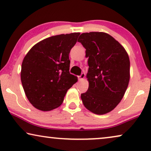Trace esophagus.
I'll list each match as a JSON object with an SVG mask.
<instances>
[{
  "label": "esophagus",
  "instance_id": "obj_1",
  "mask_svg": "<svg viewBox=\"0 0 151 151\" xmlns=\"http://www.w3.org/2000/svg\"><path fill=\"white\" fill-rule=\"evenodd\" d=\"M84 77H85V73H82L81 75H80L78 78H79V80H82V79H84Z\"/></svg>",
  "mask_w": 151,
  "mask_h": 151
}]
</instances>
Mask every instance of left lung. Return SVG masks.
Instances as JSON below:
<instances>
[{"label":"left lung","instance_id":"left-lung-1","mask_svg":"<svg viewBox=\"0 0 151 151\" xmlns=\"http://www.w3.org/2000/svg\"><path fill=\"white\" fill-rule=\"evenodd\" d=\"M78 41L88 58L86 74L89 86L81 94L83 104L98 115L110 112L119 104L128 87L130 60L124 48L104 32L83 33Z\"/></svg>","mask_w":151,"mask_h":151}]
</instances>
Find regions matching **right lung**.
<instances>
[{
    "label": "right lung",
    "instance_id": "right-lung-1",
    "mask_svg": "<svg viewBox=\"0 0 151 151\" xmlns=\"http://www.w3.org/2000/svg\"><path fill=\"white\" fill-rule=\"evenodd\" d=\"M79 35L49 37L35 45L24 58L21 82L27 98L35 108L43 111L58 108L67 90L78 81L69 73V55Z\"/></svg>",
    "mask_w": 151,
    "mask_h": 151
}]
</instances>
